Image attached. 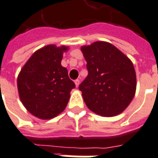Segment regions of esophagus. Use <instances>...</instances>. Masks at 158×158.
Returning a JSON list of instances; mask_svg holds the SVG:
<instances>
[{
	"label": "esophagus",
	"instance_id": "1",
	"mask_svg": "<svg viewBox=\"0 0 158 158\" xmlns=\"http://www.w3.org/2000/svg\"><path fill=\"white\" fill-rule=\"evenodd\" d=\"M75 84H76V86L77 87L78 86H79V83H80V81L78 80V79H77V80H75Z\"/></svg>",
	"mask_w": 158,
	"mask_h": 158
}]
</instances>
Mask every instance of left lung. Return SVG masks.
<instances>
[{
    "label": "left lung",
    "mask_w": 158,
    "mask_h": 158,
    "mask_svg": "<svg viewBox=\"0 0 158 158\" xmlns=\"http://www.w3.org/2000/svg\"><path fill=\"white\" fill-rule=\"evenodd\" d=\"M87 77L79 85L84 102L91 111L113 117L127 108L136 92L133 64L127 56L105 41L81 47Z\"/></svg>",
    "instance_id": "left-lung-1"
}]
</instances>
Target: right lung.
Instances as JSON below:
<instances>
[{"label": "right lung", "instance_id": "1", "mask_svg": "<svg viewBox=\"0 0 158 158\" xmlns=\"http://www.w3.org/2000/svg\"><path fill=\"white\" fill-rule=\"evenodd\" d=\"M67 47L49 45L33 54L17 78V87L25 107L41 119H52L66 108L76 85L61 65Z\"/></svg>", "mask_w": 158, "mask_h": 158}]
</instances>
